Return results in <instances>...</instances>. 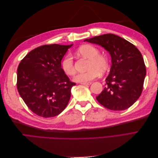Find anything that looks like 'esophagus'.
<instances>
[{
	"label": "esophagus",
	"instance_id": "34e87169",
	"mask_svg": "<svg viewBox=\"0 0 158 158\" xmlns=\"http://www.w3.org/2000/svg\"><path fill=\"white\" fill-rule=\"evenodd\" d=\"M81 84L82 85H89L90 84H92V82H83V83H81Z\"/></svg>",
	"mask_w": 158,
	"mask_h": 158
}]
</instances>
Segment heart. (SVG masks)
<instances>
[{
  "mask_svg": "<svg viewBox=\"0 0 158 158\" xmlns=\"http://www.w3.org/2000/svg\"><path fill=\"white\" fill-rule=\"evenodd\" d=\"M76 52L89 59L88 70L85 73H78L74 77L76 82L83 83L92 81L99 76L100 73H104L109 69V62L107 57L99 54V49L92 45H84L80 47ZM61 67L67 75L74 74L76 70L73 56L66 55L61 62Z\"/></svg>",
  "mask_w": 158,
  "mask_h": 158,
  "instance_id": "obj_1",
  "label": "heart"
}]
</instances>
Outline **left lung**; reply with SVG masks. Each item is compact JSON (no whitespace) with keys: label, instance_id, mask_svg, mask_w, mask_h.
Segmentation results:
<instances>
[{"label":"left lung","instance_id":"8db88e82","mask_svg":"<svg viewBox=\"0 0 158 158\" xmlns=\"http://www.w3.org/2000/svg\"><path fill=\"white\" fill-rule=\"evenodd\" d=\"M84 41L101 45L111 56L112 65L106 79V87L96 97L98 102L114 111L132 106L140 96L146 74L140 51L131 43L111 33Z\"/></svg>","mask_w":158,"mask_h":158}]
</instances>
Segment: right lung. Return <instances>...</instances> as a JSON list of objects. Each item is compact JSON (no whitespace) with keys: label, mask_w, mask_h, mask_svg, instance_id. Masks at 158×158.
Masks as SVG:
<instances>
[{"label":"right lung","mask_w":158,"mask_h":158,"mask_svg":"<svg viewBox=\"0 0 158 158\" xmlns=\"http://www.w3.org/2000/svg\"><path fill=\"white\" fill-rule=\"evenodd\" d=\"M72 45L40 46L27 53L19 64V94L38 116H56L67 106L71 88L76 84L70 82L62 69L61 60Z\"/></svg>","instance_id":"1"}]
</instances>
